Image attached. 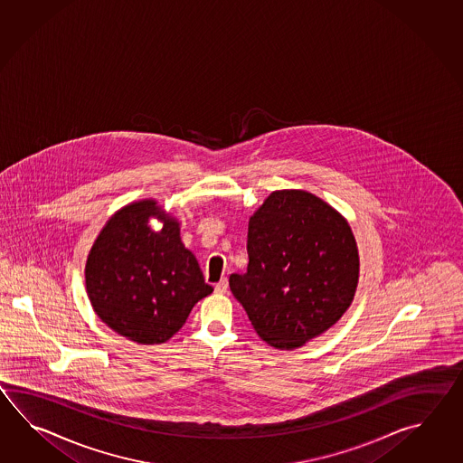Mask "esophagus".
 Masks as SVG:
<instances>
[{
  "label": "esophagus",
  "instance_id": "34e87169",
  "mask_svg": "<svg viewBox=\"0 0 463 463\" xmlns=\"http://www.w3.org/2000/svg\"><path fill=\"white\" fill-rule=\"evenodd\" d=\"M228 289V279L227 278H223V279H220L217 285H215V291H217L218 295H225Z\"/></svg>",
  "mask_w": 463,
  "mask_h": 463
}]
</instances>
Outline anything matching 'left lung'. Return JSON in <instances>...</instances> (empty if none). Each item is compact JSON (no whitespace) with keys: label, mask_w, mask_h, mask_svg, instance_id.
Returning a JSON list of instances; mask_svg holds the SVG:
<instances>
[{"label":"left lung","mask_w":463,"mask_h":463,"mask_svg":"<svg viewBox=\"0 0 463 463\" xmlns=\"http://www.w3.org/2000/svg\"><path fill=\"white\" fill-rule=\"evenodd\" d=\"M248 269L230 289L268 345L291 351L343 317L359 283L351 225L306 190H276L248 222Z\"/></svg>","instance_id":"1"}]
</instances>
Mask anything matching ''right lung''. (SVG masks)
Returning <instances> with one entry per match:
<instances>
[{"mask_svg":"<svg viewBox=\"0 0 463 463\" xmlns=\"http://www.w3.org/2000/svg\"><path fill=\"white\" fill-rule=\"evenodd\" d=\"M156 217L163 228L147 225ZM86 291L102 323L137 345H162L213 291L180 238V222L157 200L118 210L99 232L86 261Z\"/></svg>","mask_w":463,"mask_h":463,"instance_id":"obj_1","label":"right lung"}]
</instances>
